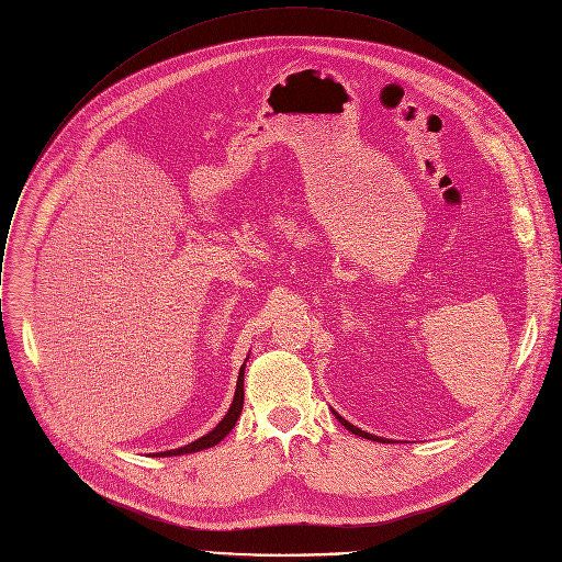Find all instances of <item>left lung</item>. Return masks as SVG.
<instances>
[{
	"mask_svg": "<svg viewBox=\"0 0 562 562\" xmlns=\"http://www.w3.org/2000/svg\"><path fill=\"white\" fill-rule=\"evenodd\" d=\"M334 416L338 418V423L345 427V429H349L351 434H356V436H360V438H367V440H375V442H389L386 438H380V436H373V434H367V431H362V429H358L356 425H351L349 420H345L338 412H334Z\"/></svg>",
	"mask_w": 562,
	"mask_h": 562,
	"instance_id": "left-lung-1",
	"label": "left lung"
}]
</instances>
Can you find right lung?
Returning a JSON list of instances; mask_svg holds the SVG:
<instances>
[{"label":"right lung","mask_w":562,"mask_h":562,"mask_svg":"<svg viewBox=\"0 0 562 562\" xmlns=\"http://www.w3.org/2000/svg\"><path fill=\"white\" fill-rule=\"evenodd\" d=\"M249 360V358H247ZM245 367L247 362L239 367V375H237V384H235V395H233V403L226 412V416L215 425L213 431H209L206 436L193 440L191 445H184V447H178V449H171V451H159L155 456H162V458H171V456H184V453H195V451H202V449H209V447H215L217 442H222L231 429L235 427L239 414H243V405H245Z\"/></svg>","instance_id":"right-lung-1"}]
</instances>
